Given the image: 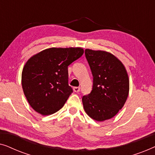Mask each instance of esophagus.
Instances as JSON below:
<instances>
[{"label":"esophagus","instance_id":"esophagus-1","mask_svg":"<svg viewBox=\"0 0 155 155\" xmlns=\"http://www.w3.org/2000/svg\"><path fill=\"white\" fill-rule=\"evenodd\" d=\"M73 90L75 92H80V88L79 87H73Z\"/></svg>","mask_w":155,"mask_h":155}]
</instances>
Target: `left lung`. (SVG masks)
<instances>
[{"label": "left lung", "mask_w": 155, "mask_h": 155, "mask_svg": "<svg viewBox=\"0 0 155 155\" xmlns=\"http://www.w3.org/2000/svg\"><path fill=\"white\" fill-rule=\"evenodd\" d=\"M93 76L91 92L82 97L84 111L92 119L104 121L113 118L128 98L129 80L123 63L104 51H84Z\"/></svg>", "instance_id": "left-lung-1"}]
</instances>
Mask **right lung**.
Listing matches in <instances>:
<instances>
[{"label":"right lung","instance_id":"right-lung-1","mask_svg":"<svg viewBox=\"0 0 155 155\" xmlns=\"http://www.w3.org/2000/svg\"><path fill=\"white\" fill-rule=\"evenodd\" d=\"M82 48H50L27 61L22 85L29 105L43 116L56 113L65 104L73 89L68 85V67L80 58Z\"/></svg>","mask_w":155,"mask_h":155}]
</instances>
